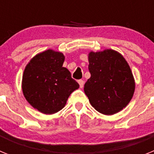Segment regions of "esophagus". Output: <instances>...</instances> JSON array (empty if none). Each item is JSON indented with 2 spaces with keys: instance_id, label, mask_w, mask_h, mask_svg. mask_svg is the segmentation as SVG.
Returning a JSON list of instances; mask_svg holds the SVG:
<instances>
[{
  "instance_id": "1",
  "label": "esophagus",
  "mask_w": 154,
  "mask_h": 154,
  "mask_svg": "<svg viewBox=\"0 0 154 154\" xmlns=\"http://www.w3.org/2000/svg\"><path fill=\"white\" fill-rule=\"evenodd\" d=\"M79 84L80 88H81V89H82V88H83V86H84V81H83V80H79Z\"/></svg>"
}]
</instances>
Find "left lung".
<instances>
[{
  "mask_svg": "<svg viewBox=\"0 0 154 154\" xmlns=\"http://www.w3.org/2000/svg\"><path fill=\"white\" fill-rule=\"evenodd\" d=\"M91 77L84 85L89 103L98 112L110 116L125 108L135 91L130 65L112 49L90 51L88 55Z\"/></svg>",
  "mask_w": 154,
  "mask_h": 154,
  "instance_id": "obj_1",
  "label": "left lung"
}]
</instances>
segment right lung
Masks as SVG:
<instances>
[{
    "instance_id": "1",
    "label": "right lung",
    "mask_w": 154,
    "mask_h": 154,
    "mask_svg": "<svg viewBox=\"0 0 154 154\" xmlns=\"http://www.w3.org/2000/svg\"><path fill=\"white\" fill-rule=\"evenodd\" d=\"M65 55L48 49L31 58L24 70L21 88L24 98L34 109L51 115L65 107L69 96L79 88L66 68Z\"/></svg>"
}]
</instances>
